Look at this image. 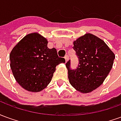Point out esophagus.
<instances>
[{
    "instance_id": "esophagus-1",
    "label": "esophagus",
    "mask_w": 121,
    "mask_h": 121,
    "mask_svg": "<svg viewBox=\"0 0 121 121\" xmlns=\"http://www.w3.org/2000/svg\"><path fill=\"white\" fill-rule=\"evenodd\" d=\"M64 58H65V62H67L69 60V56L67 55H66L64 57Z\"/></svg>"
}]
</instances>
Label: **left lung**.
<instances>
[{"label": "left lung", "mask_w": 121, "mask_h": 121, "mask_svg": "<svg viewBox=\"0 0 121 121\" xmlns=\"http://www.w3.org/2000/svg\"><path fill=\"white\" fill-rule=\"evenodd\" d=\"M73 48L79 60L75 70L66 63L69 82L82 93H89L104 82L111 71L115 55L104 41L87 33L73 42Z\"/></svg>", "instance_id": "1"}]
</instances>
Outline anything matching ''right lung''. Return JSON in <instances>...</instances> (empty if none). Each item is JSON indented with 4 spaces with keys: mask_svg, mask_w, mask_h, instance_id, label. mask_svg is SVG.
Returning a JSON list of instances; mask_svg holds the SVG:
<instances>
[{
    "mask_svg": "<svg viewBox=\"0 0 121 121\" xmlns=\"http://www.w3.org/2000/svg\"><path fill=\"white\" fill-rule=\"evenodd\" d=\"M48 41L37 32L25 35L9 54L10 67L17 83L23 89L37 93L46 88L56 67L65 63L55 48H48Z\"/></svg>",
    "mask_w": 121,
    "mask_h": 121,
    "instance_id": "right-lung-1",
    "label": "right lung"
}]
</instances>
